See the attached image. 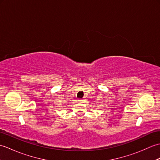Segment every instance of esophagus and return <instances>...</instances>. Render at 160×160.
<instances>
[{
  "instance_id": "34e87169",
  "label": "esophagus",
  "mask_w": 160,
  "mask_h": 160,
  "mask_svg": "<svg viewBox=\"0 0 160 160\" xmlns=\"http://www.w3.org/2000/svg\"><path fill=\"white\" fill-rule=\"evenodd\" d=\"M78 101L80 102H83V100H81V99H79L78 100Z\"/></svg>"
}]
</instances>
